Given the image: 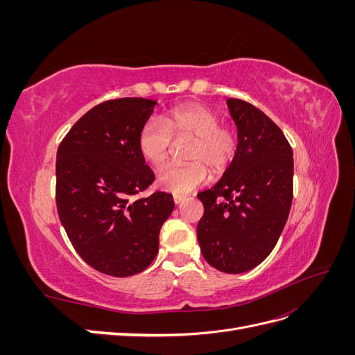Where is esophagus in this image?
I'll list each match as a JSON object with an SVG mask.
<instances>
[{
    "label": "esophagus",
    "mask_w": 355,
    "mask_h": 355,
    "mask_svg": "<svg viewBox=\"0 0 355 355\" xmlns=\"http://www.w3.org/2000/svg\"><path fill=\"white\" fill-rule=\"evenodd\" d=\"M184 200H185L184 197H179V196H175V197H173V201H175L176 206H179L180 202H184Z\"/></svg>",
    "instance_id": "obj_1"
}]
</instances>
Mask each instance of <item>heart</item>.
<instances>
[{"instance_id": "heart-1", "label": "heart", "mask_w": 355, "mask_h": 355, "mask_svg": "<svg viewBox=\"0 0 355 355\" xmlns=\"http://www.w3.org/2000/svg\"><path fill=\"white\" fill-rule=\"evenodd\" d=\"M171 136L192 139L188 164L170 166L157 176V187L175 196H188L209 180L222 175L235 158L239 137L231 128L220 125V116L202 105L189 103L171 110L161 124L155 118L146 120L137 133V151L151 166H161L168 158Z\"/></svg>"}]
</instances>
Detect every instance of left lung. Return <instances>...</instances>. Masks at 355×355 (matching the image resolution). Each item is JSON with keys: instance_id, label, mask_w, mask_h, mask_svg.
Returning <instances> with one entry per match:
<instances>
[{"instance_id": "1", "label": "left lung", "mask_w": 355, "mask_h": 355, "mask_svg": "<svg viewBox=\"0 0 355 355\" xmlns=\"http://www.w3.org/2000/svg\"><path fill=\"white\" fill-rule=\"evenodd\" d=\"M239 149L222 179L198 194L201 253L227 274L253 270L272 252L293 198V151L270 116L240 99L227 101Z\"/></svg>"}]
</instances>
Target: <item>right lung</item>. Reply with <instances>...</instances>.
I'll return each mask as SVG.
<instances>
[{"mask_svg": "<svg viewBox=\"0 0 355 355\" xmlns=\"http://www.w3.org/2000/svg\"><path fill=\"white\" fill-rule=\"evenodd\" d=\"M155 105L144 98L103 102L72 125L58 149L59 219L83 261L112 277L149 266L175 209L166 192L133 198L155 178L137 151V133Z\"/></svg>", "mask_w": 355, "mask_h": 355, "instance_id": "obj_1", "label": "right lung"}]
</instances>
